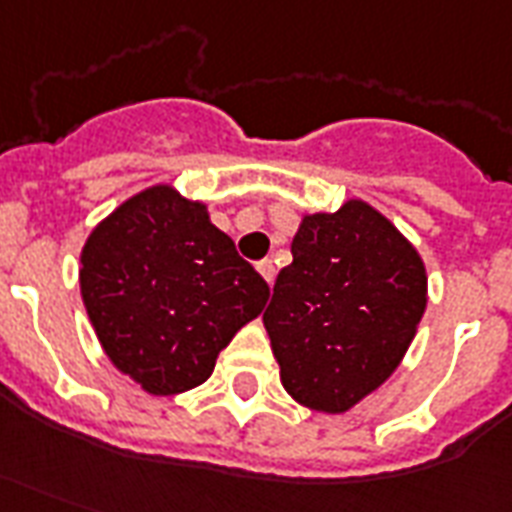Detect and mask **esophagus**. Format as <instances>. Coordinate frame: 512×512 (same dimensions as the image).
<instances>
[{"instance_id":"esophagus-1","label":"esophagus","mask_w":512,"mask_h":512,"mask_svg":"<svg viewBox=\"0 0 512 512\" xmlns=\"http://www.w3.org/2000/svg\"><path fill=\"white\" fill-rule=\"evenodd\" d=\"M257 271L263 274V279H266L268 285H274V276H276L274 260H260V263H257Z\"/></svg>"}]
</instances>
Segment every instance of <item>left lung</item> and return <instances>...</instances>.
<instances>
[{
  "label": "left lung",
  "mask_w": 512,
  "mask_h": 512,
  "mask_svg": "<svg viewBox=\"0 0 512 512\" xmlns=\"http://www.w3.org/2000/svg\"><path fill=\"white\" fill-rule=\"evenodd\" d=\"M263 323L282 385L320 412H344L399 366L426 309V268L363 200L304 217Z\"/></svg>",
  "instance_id": "8db88e82"
}]
</instances>
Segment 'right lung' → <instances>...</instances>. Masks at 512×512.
<instances>
[{
  "label": "right lung",
  "mask_w": 512,
  "mask_h": 512,
  "mask_svg": "<svg viewBox=\"0 0 512 512\" xmlns=\"http://www.w3.org/2000/svg\"><path fill=\"white\" fill-rule=\"evenodd\" d=\"M81 295L116 369L170 396L206 382L219 350L266 306V279L203 203L151 187L94 227Z\"/></svg>",
  "instance_id": "1"
}]
</instances>
